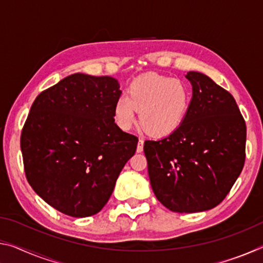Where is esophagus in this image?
I'll return each instance as SVG.
<instances>
[{
	"mask_svg": "<svg viewBox=\"0 0 263 263\" xmlns=\"http://www.w3.org/2000/svg\"><path fill=\"white\" fill-rule=\"evenodd\" d=\"M142 149H144V139H139V141H138V146H137V152H142Z\"/></svg>",
	"mask_w": 263,
	"mask_h": 263,
	"instance_id": "34e87169",
	"label": "esophagus"
}]
</instances>
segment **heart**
I'll return each instance as SVG.
<instances>
[{"label":"heart","mask_w":263,"mask_h":263,"mask_svg":"<svg viewBox=\"0 0 263 263\" xmlns=\"http://www.w3.org/2000/svg\"><path fill=\"white\" fill-rule=\"evenodd\" d=\"M191 101L186 83L160 74H146L136 79L126 95L116 101L114 118L117 125L127 130L139 112L140 125L153 136H167L184 121Z\"/></svg>","instance_id":"obj_1"}]
</instances>
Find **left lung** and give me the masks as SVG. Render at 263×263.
Returning <instances> with one entry per match:
<instances>
[{"label":"left lung","instance_id":"1","mask_svg":"<svg viewBox=\"0 0 263 263\" xmlns=\"http://www.w3.org/2000/svg\"><path fill=\"white\" fill-rule=\"evenodd\" d=\"M193 99L181 125L146 140L155 196L174 212H201L224 201L246 159V123L233 96L198 72L185 75Z\"/></svg>","mask_w":263,"mask_h":263}]
</instances>
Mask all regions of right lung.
<instances>
[{
	"label": "right lung",
	"instance_id": "obj_1",
	"mask_svg": "<svg viewBox=\"0 0 263 263\" xmlns=\"http://www.w3.org/2000/svg\"><path fill=\"white\" fill-rule=\"evenodd\" d=\"M118 81L73 74L42 91L22 130L26 179L51 206L83 218L108 203L138 138L115 123Z\"/></svg>",
	"mask_w": 263,
	"mask_h": 263
}]
</instances>
